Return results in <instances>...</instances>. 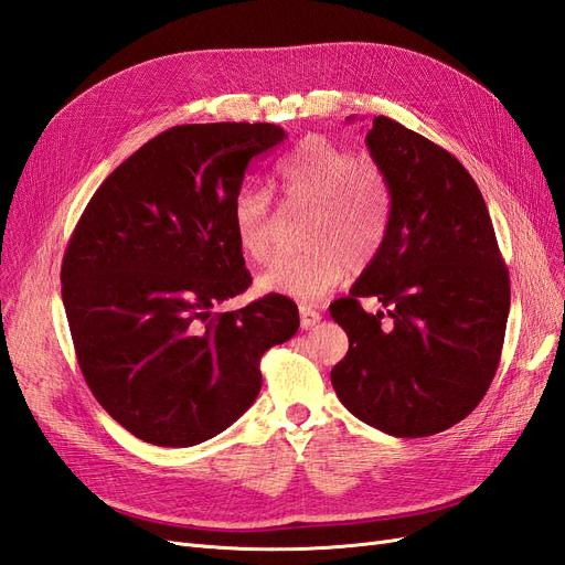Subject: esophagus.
Returning a JSON list of instances; mask_svg holds the SVG:
<instances>
[{"label": "esophagus", "mask_w": 565, "mask_h": 565, "mask_svg": "<svg viewBox=\"0 0 565 565\" xmlns=\"http://www.w3.org/2000/svg\"><path fill=\"white\" fill-rule=\"evenodd\" d=\"M320 313L316 309H311V306H299V320H301V328L303 330H311L316 328V324L320 322Z\"/></svg>", "instance_id": "34e87169"}]
</instances>
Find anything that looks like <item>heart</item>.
Masks as SVG:
<instances>
[{"label": "heart", "mask_w": 565, "mask_h": 565, "mask_svg": "<svg viewBox=\"0 0 565 565\" xmlns=\"http://www.w3.org/2000/svg\"><path fill=\"white\" fill-rule=\"evenodd\" d=\"M285 207L306 210L303 247L280 256L259 278L256 289L295 301H318L349 276V268L370 266L384 247L391 226V185L384 169L370 158H355L322 136H306L276 164ZM233 235L247 262H266L276 233V212L266 191L241 188L231 210Z\"/></svg>", "instance_id": "heart-1"}]
</instances>
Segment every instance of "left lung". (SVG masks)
<instances>
[{"label": "left lung", "instance_id": "obj_1", "mask_svg": "<svg viewBox=\"0 0 565 565\" xmlns=\"http://www.w3.org/2000/svg\"><path fill=\"white\" fill-rule=\"evenodd\" d=\"M391 185L382 252L330 316L349 334L332 386L351 415L396 438L450 429L498 372L509 270L486 200L461 162L391 117L365 139ZM384 306L367 315L360 299Z\"/></svg>", "mask_w": 565, "mask_h": 565}]
</instances>
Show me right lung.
<instances>
[{"label":"right lung","instance_id":"obj_1","mask_svg":"<svg viewBox=\"0 0 565 565\" xmlns=\"http://www.w3.org/2000/svg\"><path fill=\"white\" fill-rule=\"evenodd\" d=\"M282 139L266 122L167 129L100 183L67 243L79 370L100 407L152 446L228 429L259 396L264 351L299 330L280 295L214 311L252 282L231 210L249 164Z\"/></svg>","mask_w":565,"mask_h":565}]
</instances>
